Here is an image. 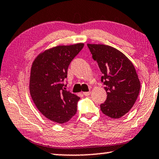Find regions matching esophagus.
Here are the masks:
<instances>
[{
	"mask_svg": "<svg viewBox=\"0 0 159 159\" xmlns=\"http://www.w3.org/2000/svg\"><path fill=\"white\" fill-rule=\"evenodd\" d=\"M90 93H91L90 91H89V92H85V93H83L84 96H89V95H90Z\"/></svg>",
	"mask_w": 159,
	"mask_h": 159,
	"instance_id": "obj_1",
	"label": "esophagus"
}]
</instances>
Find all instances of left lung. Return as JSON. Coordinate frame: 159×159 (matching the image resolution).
Masks as SVG:
<instances>
[{
	"label": "left lung",
	"mask_w": 159,
	"mask_h": 159,
	"mask_svg": "<svg viewBox=\"0 0 159 159\" xmlns=\"http://www.w3.org/2000/svg\"><path fill=\"white\" fill-rule=\"evenodd\" d=\"M93 59L102 72L107 99L100 105L102 113L120 118L132 108L139 96L141 83L133 63L123 53L104 44H87Z\"/></svg>",
	"instance_id": "left-lung-1"
}]
</instances>
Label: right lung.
<instances>
[{"instance_id":"right-lung-1","label":"right lung","mask_w":159,"mask_h":159,"mask_svg":"<svg viewBox=\"0 0 159 159\" xmlns=\"http://www.w3.org/2000/svg\"><path fill=\"white\" fill-rule=\"evenodd\" d=\"M84 43L58 46L46 50L35 59L30 76L31 98L41 113L58 123L68 122L77 112L80 98L66 90L64 80L72 59Z\"/></svg>"}]
</instances>
